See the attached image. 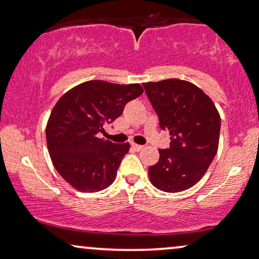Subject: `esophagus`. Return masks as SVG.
Listing matches in <instances>:
<instances>
[{"label":"esophagus","mask_w":259,"mask_h":259,"mask_svg":"<svg viewBox=\"0 0 259 259\" xmlns=\"http://www.w3.org/2000/svg\"><path fill=\"white\" fill-rule=\"evenodd\" d=\"M132 147H133L134 149H135L136 151H140V150H142L143 148H144V146H140V144H135V143H133V144H132Z\"/></svg>","instance_id":"1"}]
</instances>
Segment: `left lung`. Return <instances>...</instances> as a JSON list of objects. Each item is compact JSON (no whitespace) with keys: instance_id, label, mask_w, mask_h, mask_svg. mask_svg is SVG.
I'll use <instances>...</instances> for the list:
<instances>
[{"instance_id":"1","label":"left lung","mask_w":259,"mask_h":259,"mask_svg":"<svg viewBox=\"0 0 259 259\" xmlns=\"http://www.w3.org/2000/svg\"><path fill=\"white\" fill-rule=\"evenodd\" d=\"M170 146L149 167L151 184L160 191L182 192L204 177L218 151L220 116L214 103L198 86L180 79L143 84Z\"/></svg>"}]
</instances>
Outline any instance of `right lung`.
<instances>
[{"label":"right lung","instance_id":"right-lung-1","mask_svg":"<svg viewBox=\"0 0 259 259\" xmlns=\"http://www.w3.org/2000/svg\"><path fill=\"white\" fill-rule=\"evenodd\" d=\"M142 94L140 84L91 80L57 102L46 127L47 147L55 169L72 187L95 193L112 184L129 143H112L98 135Z\"/></svg>","mask_w":259,"mask_h":259}]
</instances>
